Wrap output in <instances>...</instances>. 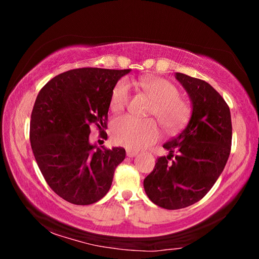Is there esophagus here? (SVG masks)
<instances>
[{
    "label": "esophagus",
    "instance_id": "esophagus-1",
    "mask_svg": "<svg viewBox=\"0 0 259 259\" xmlns=\"http://www.w3.org/2000/svg\"><path fill=\"white\" fill-rule=\"evenodd\" d=\"M138 154L137 151H134V150H126V156L128 157H134Z\"/></svg>",
    "mask_w": 259,
    "mask_h": 259
}]
</instances>
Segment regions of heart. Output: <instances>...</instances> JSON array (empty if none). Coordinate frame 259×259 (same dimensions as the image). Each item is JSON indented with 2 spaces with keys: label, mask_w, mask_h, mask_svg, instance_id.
<instances>
[{
  "label": "heart",
  "mask_w": 259,
  "mask_h": 259,
  "mask_svg": "<svg viewBox=\"0 0 259 259\" xmlns=\"http://www.w3.org/2000/svg\"><path fill=\"white\" fill-rule=\"evenodd\" d=\"M153 102L151 115H154L168 133L181 130L190 116V107L179 98V91L171 82L161 77H147L138 82ZM130 84L122 78L114 85L109 106L114 112H119L129 102ZM112 140L116 145L129 150H140L155 143L160 137V129L153 120L140 121L124 115L116 117L111 126Z\"/></svg>",
  "instance_id": "heart-1"
}]
</instances>
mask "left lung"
Instances as JSON below:
<instances>
[{
  "instance_id": "1",
  "label": "left lung",
  "mask_w": 259,
  "mask_h": 259,
  "mask_svg": "<svg viewBox=\"0 0 259 259\" xmlns=\"http://www.w3.org/2000/svg\"><path fill=\"white\" fill-rule=\"evenodd\" d=\"M175 77L190 97V121L164 144L169 154L159 157L144 179L148 199L169 210L194 204L211 190L229 160L232 143L231 112L222 96L200 78L183 73Z\"/></svg>"
}]
</instances>
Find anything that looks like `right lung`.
Here are the masks:
<instances>
[{
	"instance_id": "1",
	"label": "right lung",
	"mask_w": 259,
	"mask_h": 259,
	"mask_svg": "<svg viewBox=\"0 0 259 259\" xmlns=\"http://www.w3.org/2000/svg\"><path fill=\"white\" fill-rule=\"evenodd\" d=\"M130 71L72 69L51 78L37 95L30 116V146L48 185L68 202L87 205L103 199L124 160L123 147H98L89 135L91 124L100 133L107 128L112 90Z\"/></svg>"
}]
</instances>
